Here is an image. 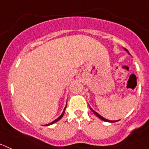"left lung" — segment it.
I'll return each instance as SVG.
<instances>
[{"label": "left lung", "mask_w": 149, "mask_h": 149, "mask_svg": "<svg viewBox=\"0 0 149 149\" xmlns=\"http://www.w3.org/2000/svg\"><path fill=\"white\" fill-rule=\"evenodd\" d=\"M125 51H127V53H128V54H130V53H129V51H127V49H126V48H125ZM89 108H90V109H91V110H92V111H93V113H94V114H95V115H96V116H98V118H99V119H101V120H103V121H105V122H117V121H110V120H108V119H105V118H104V117H102V116H101V115H99V114H98V113H97V112H95V110H93V109L91 108L90 107H89Z\"/></svg>", "instance_id": "1"}]
</instances>
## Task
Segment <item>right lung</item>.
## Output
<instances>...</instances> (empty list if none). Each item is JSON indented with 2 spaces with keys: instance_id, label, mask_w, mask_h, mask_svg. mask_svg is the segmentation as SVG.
Here are the masks:
<instances>
[{
  "instance_id": "right-lung-1",
  "label": "right lung",
  "mask_w": 149,
  "mask_h": 149,
  "mask_svg": "<svg viewBox=\"0 0 149 149\" xmlns=\"http://www.w3.org/2000/svg\"><path fill=\"white\" fill-rule=\"evenodd\" d=\"M67 105V104H66ZM65 108H66V106H65V109H64V110H63V113L61 114V115L60 116L58 117V118H57V119H55L54 121H53V122H51V123H49V124H48V125H46V126H48V125H52V124H54V123H55V122H58L59 120H60V119H61V118L63 116V115H64V113H65Z\"/></svg>"
}]
</instances>
